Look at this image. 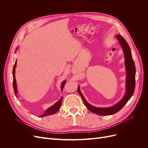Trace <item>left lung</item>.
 I'll return each instance as SVG.
<instances>
[{
  "label": "left lung",
  "mask_w": 148,
  "mask_h": 148,
  "mask_svg": "<svg viewBox=\"0 0 148 148\" xmlns=\"http://www.w3.org/2000/svg\"><path fill=\"white\" fill-rule=\"evenodd\" d=\"M117 39L120 44L122 46L124 52L125 59V66H126L127 70V83H126V94L123 99L121 100L115 106L107 107V108H100V107H94L86 102L85 100L82 93L80 91L79 87L78 88V92L79 95L81 96L82 99L84 102V105L86 106L87 108L92 112L100 115H113L118 112L122 109L123 106L127 104V102L133 96L135 88V75H136V69L134 61L133 60L130 48L127 42L121 35H117Z\"/></svg>",
  "instance_id": "left-lung-1"
}]
</instances>
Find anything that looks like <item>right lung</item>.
I'll return each mask as SVG.
<instances>
[{"label":"right lung","instance_id":"obj_1","mask_svg":"<svg viewBox=\"0 0 148 148\" xmlns=\"http://www.w3.org/2000/svg\"><path fill=\"white\" fill-rule=\"evenodd\" d=\"M16 65V60L15 61V63L14 64V66H13V71H12V73H13V90H14V92L15 94V95H16V93H17L16 84V80H15V70ZM65 83H66L65 81L62 83V86H61L62 91L63 90V88H64V87L65 86ZM62 101V97H61L60 100L59 101H57L54 105L51 106V107H49V109H47L45 111V112H44L42 115H41V116H40V117H45V116H47V115H52V114H54L55 113H56L57 112H58V110H59L60 107L61 106Z\"/></svg>","mask_w":148,"mask_h":148}]
</instances>
